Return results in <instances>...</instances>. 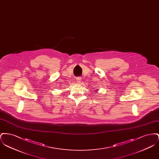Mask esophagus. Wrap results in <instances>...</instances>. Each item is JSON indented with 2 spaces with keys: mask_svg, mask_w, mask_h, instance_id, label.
I'll use <instances>...</instances> for the list:
<instances>
[{
  "mask_svg": "<svg viewBox=\"0 0 159 159\" xmlns=\"http://www.w3.org/2000/svg\"><path fill=\"white\" fill-rule=\"evenodd\" d=\"M81 77H77V78H76V80H77V82H78V83H80V82H81Z\"/></svg>",
  "mask_w": 159,
  "mask_h": 159,
  "instance_id": "esophagus-1",
  "label": "esophagus"
}]
</instances>
